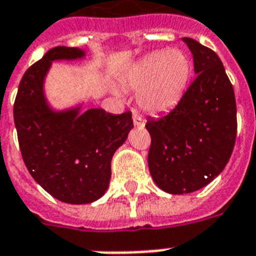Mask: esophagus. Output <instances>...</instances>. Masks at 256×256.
Masks as SVG:
<instances>
[{
    "instance_id": "esophagus-1",
    "label": "esophagus",
    "mask_w": 256,
    "mask_h": 256,
    "mask_svg": "<svg viewBox=\"0 0 256 256\" xmlns=\"http://www.w3.org/2000/svg\"><path fill=\"white\" fill-rule=\"evenodd\" d=\"M132 122H134V124H136V128H142L144 124V120L140 116V114H136V112H134V116H132Z\"/></svg>"
}]
</instances>
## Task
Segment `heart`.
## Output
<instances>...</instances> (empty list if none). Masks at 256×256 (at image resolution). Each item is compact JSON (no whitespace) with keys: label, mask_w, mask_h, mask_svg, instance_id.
I'll return each instance as SVG.
<instances>
[{"label":"heart","mask_w":256,"mask_h":256,"mask_svg":"<svg viewBox=\"0 0 256 256\" xmlns=\"http://www.w3.org/2000/svg\"><path fill=\"white\" fill-rule=\"evenodd\" d=\"M191 62L180 49L148 54L124 80V85L140 90V106L146 112H162L178 104L188 85Z\"/></svg>","instance_id":"heart-1"}]
</instances>
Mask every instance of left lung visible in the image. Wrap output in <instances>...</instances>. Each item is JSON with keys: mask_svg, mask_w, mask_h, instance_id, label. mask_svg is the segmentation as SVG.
Instances as JSON below:
<instances>
[{"mask_svg": "<svg viewBox=\"0 0 256 256\" xmlns=\"http://www.w3.org/2000/svg\"><path fill=\"white\" fill-rule=\"evenodd\" d=\"M183 41L196 77L170 112L146 124L150 174L170 194H188L218 176L232 154L238 126L234 88L218 54L192 38Z\"/></svg>", "mask_w": 256, "mask_h": 256, "instance_id": "1", "label": "left lung"}]
</instances>
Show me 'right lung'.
Instances as JSON below:
<instances>
[{
	"instance_id": "add662e5",
	"label": "right lung",
	"mask_w": 256,
	"mask_h": 256,
	"mask_svg": "<svg viewBox=\"0 0 256 256\" xmlns=\"http://www.w3.org/2000/svg\"><path fill=\"white\" fill-rule=\"evenodd\" d=\"M85 52L57 46L26 70L14 100V124L22 160L34 180L52 196L72 204L100 199L112 176V158L132 128V112L102 108L53 112L44 94L52 62L77 60Z\"/></svg>"
}]
</instances>
